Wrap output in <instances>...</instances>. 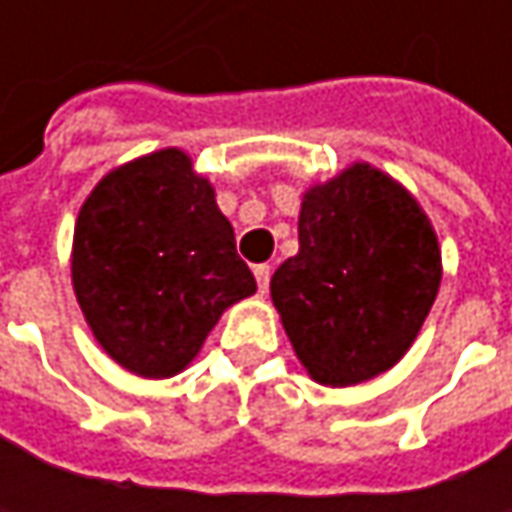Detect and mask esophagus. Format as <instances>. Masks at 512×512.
<instances>
[{
  "label": "esophagus",
  "instance_id": "obj_1",
  "mask_svg": "<svg viewBox=\"0 0 512 512\" xmlns=\"http://www.w3.org/2000/svg\"><path fill=\"white\" fill-rule=\"evenodd\" d=\"M253 273H256V285L262 293H267V285H270V265H256L253 267Z\"/></svg>",
  "mask_w": 512,
  "mask_h": 512
}]
</instances>
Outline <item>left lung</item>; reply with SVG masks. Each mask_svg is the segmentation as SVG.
I'll use <instances>...</instances> for the list:
<instances>
[{
	"label": "left lung",
	"mask_w": 512,
	"mask_h": 512,
	"mask_svg": "<svg viewBox=\"0 0 512 512\" xmlns=\"http://www.w3.org/2000/svg\"><path fill=\"white\" fill-rule=\"evenodd\" d=\"M439 282L442 250L419 202L356 162L305 193L299 253L273 273L270 296L310 379L350 387L402 359Z\"/></svg>",
	"instance_id": "1"
}]
</instances>
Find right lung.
Wrapping results in <instances>:
<instances>
[{
    "label": "right lung",
    "mask_w": 512,
    "mask_h": 512,
    "mask_svg": "<svg viewBox=\"0 0 512 512\" xmlns=\"http://www.w3.org/2000/svg\"><path fill=\"white\" fill-rule=\"evenodd\" d=\"M70 276L96 342L145 379L185 370L227 307L256 293L213 187L179 148L133 159L90 190Z\"/></svg>",
    "instance_id": "add662e5"
}]
</instances>
